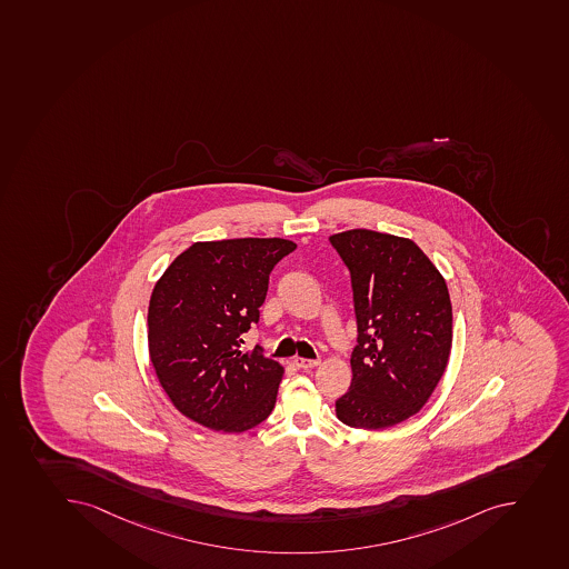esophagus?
<instances>
[{"label": "esophagus", "instance_id": "obj_1", "mask_svg": "<svg viewBox=\"0 0 569 569\" xmlns=\"http://www.w3.org/2000/svg\"><path fill=\"white\" fill-rule=\"evenodd\" d=\"M293 366L299 367V369H305V371H308V369H313V367H318L319 360H307V358H299V356H296V358H293Z\"/></svg>", "mask_w": 569, "mask_h": 569}]
</instances>
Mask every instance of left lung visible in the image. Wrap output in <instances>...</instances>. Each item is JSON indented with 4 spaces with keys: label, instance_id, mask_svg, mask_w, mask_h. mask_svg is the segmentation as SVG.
Instances as JSON below:
<instances>
[{
    "label": "left lung",
    "instance_id": "1",
    "mask_svg": "<svg viewBox=\"0 0 569 569\" xmlns=\"http://www.w3.org/2000/svg\"><path fill=\"white\" fill-rule=\"evenodd\" d=\"M329 240L351 271L358 325L351 388L336 415L360 430L391 428L419 413L447 369V281L413 240L371 229Z\"/></svg>",
    "mask_w": 569,
    "mask_h": 569
}]
</instances>
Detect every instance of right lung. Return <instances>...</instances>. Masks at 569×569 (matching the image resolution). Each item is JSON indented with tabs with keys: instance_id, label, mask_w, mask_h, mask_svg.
I'll use <instances>...</instances> for the list:
<instances>
[{
	"instance_id": "right-lung-1",
	"label": "right lung",
	"mask_w": 569,
	"mask_h": 569,
	"mask_svg": "<svg viewBox=\"0 0 569 569\" xmlns=\"http://www.w3.org/2000/svg\"><path fill=\"white\" fill-rule=\"evenodd\" d=\"M293 250L296 242L276 237L194 242L156 282L150 361L187 419L223 433L268 419L284 369L259 346L240 351V335L259 321L271 270Z\"/></svg>"
}]
</instances>
